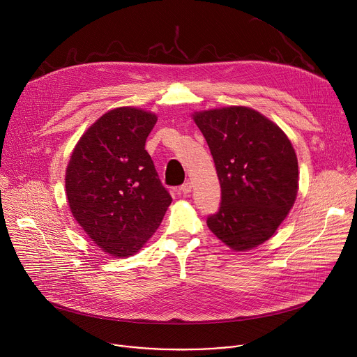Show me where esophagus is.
<instances>
[{
  "instance_id": "esophagus-1",
  "label": "esophagus",
  "mask_w": 357,
  "mask_h": 357,
  "mask_svg": "<svg viewBox=\"0 0 357 357\" xmlns=\"http://www.w3.org/2000/svg\"><path fill=\"white\" fill-rule=\"evenodd\" d=\"M192 186H193V185H192V182H189V181H188V182H185V183L179 188V192H181V193H183V195H188V193H190V192H192Z\"/></svg>"
}]
</instances>
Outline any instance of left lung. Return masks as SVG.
Wrapping results in <instances>:
<instances>
[{
  "instance_id": "1",
  "label": "left lung",
  "mask_w": 357,
  "mask_h": 357,
  "mask_svg": "<svg viewBox=\"0 0 357 357\" xmlns=\"http://www.w3.org/2000/svg\"><path fill=\"white\" fill-rule=\"evenodd\" d=\"M222 188V205L208 227L227 247L245 251L267 241L292 209L298 160L287 134L245 106L195 112Z\"/></svg>"
}]
</instances>
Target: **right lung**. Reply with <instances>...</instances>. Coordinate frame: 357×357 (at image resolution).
<instances>
[{
	"instance_id": "1",
	"label": "right lung",
	"mask_w": 357,
	"mask_h": 357,
	"mask_svg": "<svg viewBox=\"0 0 357 357\" xmlns=\"http://www.w3.org/2000/svg\"><path fill=\"white\" fill-rule=\"evenodd\" d=\"M155 113L117 107L97 119L70 155L65 188L75 220L114 259L138 252L160 227L171 196L145 151Z\"/></svg>"
}]
</instances>
